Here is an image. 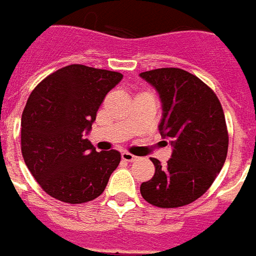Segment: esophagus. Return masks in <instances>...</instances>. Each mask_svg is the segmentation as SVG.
I'll list each match as a JSON object with an SVG mask.
<instances>
[{
    "instance_id": "34e87169",
    "label": "esophagus",
    "mask_w": 256,
    "mask_h": 256,
    "mask_svg": "<svg viewBox=\"0 0 256 256\" xmlns=\"http://www.w3.org/2000/svg\"><path fill=\"white\" fill-rule=\"evenodd\" d=\"M121 158H122V160H124V161H126V162H134V161H136V160H138V156H134V154H130V152H122V154H121Z\"/></svg>"
}]
</instances>
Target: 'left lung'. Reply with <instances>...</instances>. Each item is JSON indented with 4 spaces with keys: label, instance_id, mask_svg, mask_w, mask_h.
Returning <instances> with one entry per match:
<instances>
[{
    "label": "left lung",
    "instance_id": "1",
    "mask_svg": "<svg viewBox=\"0 0 256 256\" xmlns=\"http://www.w3.org/2000/svg\"><path fill=\"white\" fill-rule=\"evenodd\" d=\"M140 76L160 92V130L173 144L166 165L151 158L156 173L142 182V196L162 208L187 206L212 187L226 160L229 135L222 106L206 83L184 69H152Z\"/></svg>",
    "mask_w": 256,
    "mask_h": 256
}]
</instances>
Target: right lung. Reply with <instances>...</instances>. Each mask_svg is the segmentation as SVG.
<instances>
[{
    "instance_id": "obj_1",
    "label": "right lung",
    "mask_w": 256,
    "mask_h": 256,
    "mask_svg": "<svg viewBox=\"0 0 256 256\" xmlns=\"http://www.w3.org/2000/svg\"><path fill=\"white\" fill-rule=\"evenodd\" d=\"M121 79L118 72L72 64L44 78L30 94L22 114V154L34 178L54 199L79 204L105 191L120 152L95 151L84 130Z\"/></svg>"
}]
</instances>
